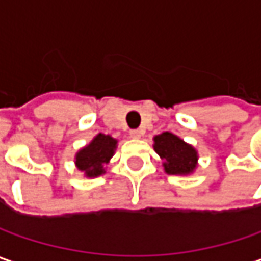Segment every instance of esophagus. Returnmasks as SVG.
<instances>
[{"instance_id":"1","label":"esophagus","mask_w":261,"mask_h":261,"mask_svg":"<svg viewBox=\"0 0 261 261\" xmlns=\"http://www.w3.org/2000/svg\"><path fill=\"white\" fill-rule=\"evenodd\" d=\"M129 135H130V138H135V139H138V138H141V136L144 135V130H141V129H134V130H130V132H129Z\"/></svg>"}]
</instances>
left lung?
I'll list each match as a JSON object with an SVG mask.
<instances>
[{
    "label": "left lung",
    "mask_w": 261,
    "mask_h": 261,
    "mask_svg": "<svg viewBox=\"0 0 261 261\" xmlns=\"http://www.w3.org/2000/svg\"><path fill=\"white\" fill-rule=\"evenodd\" d=\"M154 149L163 158L164 168L168 174H189L195 170L197 152L192 145L186 144L183 139L164 132L154 138Z\"/></svg>",
    "instance_id": "left-lung-1"
}]
</instances>
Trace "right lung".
<instances>
[{"instance_id": "1", "label": "right lung", "mask_w": 261, "mask_h": 261, "mask_svg": "<svg viewBox=\"0 0 261 261\" xmlns=\"http://www.w3.org/2000/svg\"><path fill=\"white\" fill-rule=\"evenodd\" d=\"M117 141L112 136L98 134L90 145L83 148L75 156L76 167L84 171L87 177H97L103 174V167L112 158Z\"/></svg>"}]
</instances>
